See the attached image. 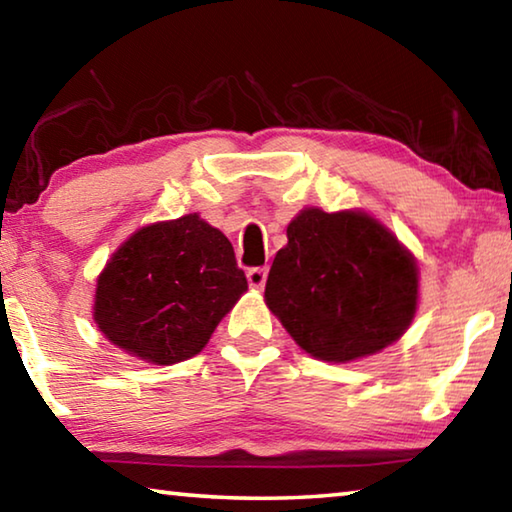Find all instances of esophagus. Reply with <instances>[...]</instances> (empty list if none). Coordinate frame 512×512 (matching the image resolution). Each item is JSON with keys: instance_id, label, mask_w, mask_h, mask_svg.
<instances>
[{"instance_id": "34e87169", "label": "esophagus", "mask_w": 512, "mask_h": 512, "mask_svg": "<svg viewBox=\"0 0 512 512\" xmlns=\"http://www.w3.org/2000/svg\"><path fill=\"white\" fill-rule=\"evenodd\" d=\"M266 275H268V271L266 268L262 266V268H250L248 271V284H250V289H264V284H266Z\"/></svg>"}]
</instances>
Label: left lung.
<instances>
[{
    "instance_id": "8db88e82",
    "label": "left lung",
    "mask_w": 512,
    "mask_h": 512,
    "mask_svg": "<svg viewBox=\"0 0 512 512\" xmlns=\"http://www.w3.org/2000/svg\"><path fill=\"white\" fill-rule=\"evenodd\" d=\"M277 250L264 300L302 350L350 363L395 343L418 309V264L363 210L305 207Z\"/></svg>"
}]
</instances>
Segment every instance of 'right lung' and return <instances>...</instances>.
Listing matches in <instances>:
<instances>
[{
    "label": "right lung",
    "instance_id": "right-lung-1",
    "mask_svg": "<svg viewBox=\"0 0 512 512\" xmlns=\"http://www.w3.org/2000/svg\"><path fill=\"white\" fill-rule=\"evenodd\" d=\"M246 291L228 237L194 212L144 225L112 253L92 316L112 345L171 366L196 357Z\"/></svg>",
    "mask_w": 512,
    "mask_h": 512
}]
</instances>
